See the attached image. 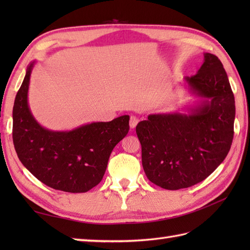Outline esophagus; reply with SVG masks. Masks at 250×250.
I'll list each match as a JSON object with an SVG mask.
<instances>
[{
  "label": "esophagus",
  "instance_id": "obj_1",
  "mask_svg": "<svg viewBox=\"0 0 250 250\" xmlns=\"http://www.w3.org/2000/svg\"><path fill=\"white\" fill-rule=\"evenodd\" d=\"M139 118H137V117H135V116H131V118H130V128L131 129H134L135 126L137 125V124H139Z\"/></svg>",
  "mask_w": 250,
  "mask_h": 250
}]
</instances>
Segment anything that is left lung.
Wrapping results in <instances>:
<instances>
[{"label":"left lung","mask_w":250,"mask_h":250,"mask_svg":"<svg viewBox=\"0 0 250 250\" xmlns=\"http://www.w3.org/2000/svg\"><path fill=\"white\" fill-rule=\"evenodd\" d=\"M185 86L199 100L187 113L150 114L136 125L147 178L163 189L201 183L229 152L234 134L235 101L224 65L205 52L195 75Z\"/></svg>","instance_id":"left-lung-1"}]
</instances>
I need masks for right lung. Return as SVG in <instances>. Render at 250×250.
I'll return each mask as SVG.
<instances>
[{"instance_id":"right-lung-1","label":"right lung","mask_w":250,"mask_h":250,"mask_svg":"<svg viewBox=\"0 0 250 250\" xmlns=\"http://www.w3.org/2000/svg\"><path fill=\"white\" fill-rule=\"evenodd\" d=\"M36 61L26 67L13 108V141L21 163L42 183L65 192H87L102 180L115 146L128 134V115L108 122H91L71 131L44 128L28 102Z\"/></svg>"}]
</instances>
